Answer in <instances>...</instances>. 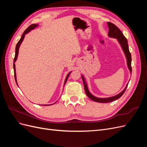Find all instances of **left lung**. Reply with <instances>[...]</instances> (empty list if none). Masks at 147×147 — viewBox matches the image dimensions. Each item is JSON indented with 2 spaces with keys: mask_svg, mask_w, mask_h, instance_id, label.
I'll return each instance as SVG.
<instances>
[{
  "mask_svg": "<svg viewBox=\"0 0 147 147\" xmlns=\"http://www.w3.org/2000/svg\"><path fill=\"white\" fill-rule=\"evenodd\" d=\"M107 25H108V27L109 28L108 35L110 37L115 38H117L118 40V42H119V45H121V47L122 48V50L124 53V55H125V56H126L127 67L131 74L132 73L131 55L129 52V47H128L127 39L124 36V35L121 32V31L120 30L118 29V28H117L114 24H113L112 23H110V22H107ZM82 78L83 84H84V91H85V92H86V95L88 96V97L90 99H91V100H94L95 102H100V103H109V102H112V101H114L115 100L119 99V97H121V96L124 94V92H125L126 88H127V86L128 85V84H127L125 88H124L121 92L119 93L118 94H117L116 96L110 97H107V98H99V97H97L94 96H93L91 94V93L88 90L87 84H86V83L85 82V80H84V78L83 75H82Z\"/></svg>",
  "mask_w": 147,
  "mask_h": 147,
  "instance_id": "left-lung-1",
  "label": "left lung"
}]
</instances>
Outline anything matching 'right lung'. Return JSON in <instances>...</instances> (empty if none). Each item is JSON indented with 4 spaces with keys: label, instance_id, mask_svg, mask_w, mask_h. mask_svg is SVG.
<instances>
[{
    "label": "right lung",
    "instance_id": "1",
    "mask_svg": "<svg viewBox=\"0 0 147 147\" xmlns=\"http://www.w3.org/2000/svg\"><path fill=\"white\" fill-rule=\"evenodd\" d=\"M37 26H38V24H32V25H30V26H29V27H28L27 29H26L25 30V31H24V32H23V35H22L21 38H20V40H19V42H18V43H17V44H16V48H15V56L14 60H13V69H14L15 79V81H16V84H17V85H18V83H17V80H16V69H15V62H16V59H17V58H18V51H19V48H20V45H21V43L23 42V40H24V37H25V35H26V34L29 33L31 30L34 29L35 28H37ZM71 72H70L67 74V77H66V78H65V81H64V85H65V83H66L68 77H69V75L70 74V73H71ZM55 103H56V102H55ZM55 103H54V104H55ZM47 104V105H42L47 106V105H53V104Z\"/></svg>",
    "mask_w": 147,
    "mask_h": 147
}]
</instances>
